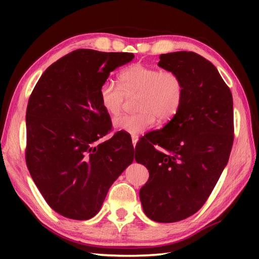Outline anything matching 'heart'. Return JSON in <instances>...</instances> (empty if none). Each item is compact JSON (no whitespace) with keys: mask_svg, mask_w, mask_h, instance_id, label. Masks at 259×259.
Masks as SVG:
<instances>
[{"mask_svg":"<svg viewBox=\"0 0 259 259\" xmlns=\"http://www.w3.org/2000/svg\"><path fill=\"white\" fill-rule=\"evenodd\" d=\"M177 102V92L169 80L160 79L151 93V110L158 117L166 118L172 113Z\"/></svg>","mask_w":259,"mask_h":259,"instance_id":"1","label":"heart"}]
</instances>
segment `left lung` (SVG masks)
Segmentation results:
<instances>
[{"mask_svg":"<svg viewBox=\"0 0 259 259\" xmlns=\"http://www.w3.org/2000/svg\"><path fill=\"white\" fill-rule=\"evenodd\" d=\"M118 68L110 53L79 49L38 79L26 109V164L48 205L63 217L88 221L131 164V138L111 130L101 88Z\"/></svg>","mask_w":259,"mask_h":259,"instance_id":"left-lung-1","label":"left lung"}]
</instances>
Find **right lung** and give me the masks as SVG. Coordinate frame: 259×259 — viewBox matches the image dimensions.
<instances>
[{"label":"right lung","mask_w":259,"mask_h":259,"mask_svg":"<svg viewBox=\"0 0 259 259\" xmlns=\"http://www.w3.org/2000/svg\"><path fill=\"white\" fill-rule=\"evenodd\" d=\"M159 59L158 67L178 80L179 104L162 129L142 139L137 162L149 170V179L139 196L151 221L176 223L199 210L226 167L234 141L233 97L214 65L199 54L179 51ZM151 143L162 150L149 157Z\"/></svg>","instance_id":"1"}]
</instances>
